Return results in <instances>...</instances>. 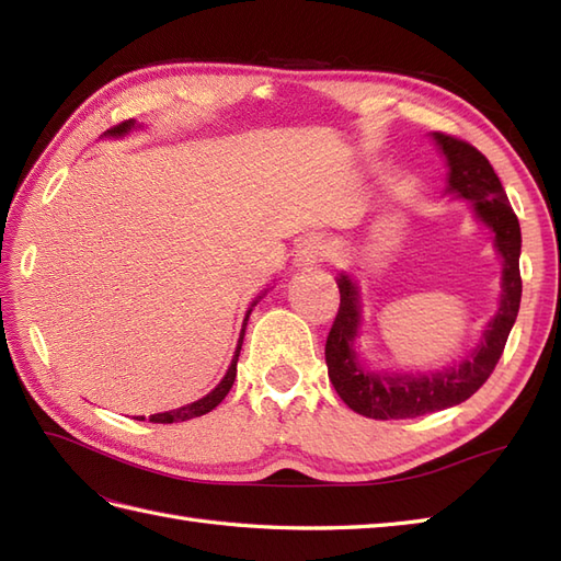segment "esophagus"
I'll return each mask as SVG.
<instances>
[{
	"instance_id": "obj_1",
	"label": "esophagus",
	"mask_w": 561,
	"mask_h": 561,
	"mask_svg": "<svg viewBox=\"0 0 561 561\" xmlns=\"http://www.w3.org/2000/svg\"><path fill=\"white\" fill-rule=\"evenodd\" d=\"M330 253V245L323 241L320 236H308L304 241H299L294 250V262L299 267H311L318 265V262H323Z\"/></svg>"
}]
</instances>
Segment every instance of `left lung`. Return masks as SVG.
<instances>
[{
  "instance_id": "obj_1",
  "label": "left lung",
  "mask_w": 561,
  "mask_h": 561,
  "mask_svg": "<svg viewBox=\"0 0 561 561\" xmlns=\"http://www.w3.org/2000/svg\"><path fill=\"white\" fill-rule=\"evenodd\" d=\"M436 145L446 153L450 173L448 190L470 199L478 217L494 231V243L504 257L502 306L484 332V342L458 368L432 376H388L366 371L356 364L352 340L359 325L356 287L350 277L340 279V308L325 342L328 376L337 396L354 412L371 420H412L465 402L492 376L506 347L508 332L520 308V226L511 209L502 181L480 149L470 141L446 133H434Z\"/></svg>"
}]
</instances>
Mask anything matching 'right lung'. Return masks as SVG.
<instances>
[{
  "label": "right lung",
  "instance_id": "obj_1",
  "mask_svg": "<svg viewBox=\"0 0 561 561\" xmlns=\"http://www.w3.org/2000/svg\"><path fill=\"white\" fill-rule=\"evenodd\" d=\"M133 127H135V123H133V121H125V123H121V125L111 127L108 133H105V135H125L127 129H133ZM248 316H250V311H248ZM245 323H248V318H245ZM245 323H243L241 340H238V350H236V354H233V362H231V366H229V371H226V376H224L221 383H219L217 388H214L207 398H202V400H197V402H193V404H185V408L171 410V412L153 414V416H149V422H153V424H173V422H187V420H195V416H202V414L211 412V410L217 408V404H219L226 396H229V390H231L233 380H236V362H238V354H241V344H243V335H245ZM139 420H145V416H139Z\"/></svg>",
  "mask_w": 561,
  "mask_h": 561
}]
</instances>
